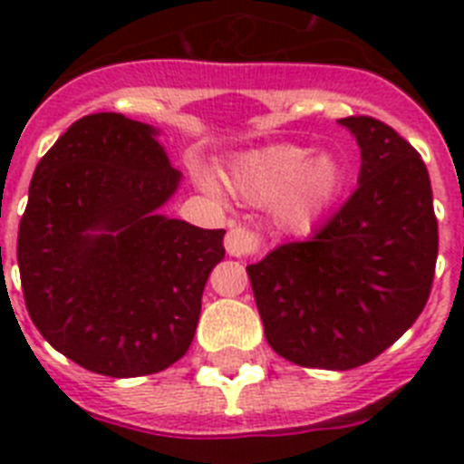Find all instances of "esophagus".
I'll list each match as a JSON object with an SVG mask.
<instances>
[{
    "label": "esophagus",
    "instance_id": "1",
    "mask_svg": "<svg viewBox=\"0 0 464 464\" xmlns=\"http://www.w3.org/2000/svg\"><path fill=\"white\" fill-rule=\"evenodd\" d=\"M260 246V239L257 235H253L251 229L246 227H229L227 235H225V251L232 257H246L253 256Z\"/></svg>",
    "mask_w": 464,
    "mask_h": 464
}]
</instances>
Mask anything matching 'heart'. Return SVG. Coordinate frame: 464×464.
<instances>
[{"mask_svg":"<svg viewBox=\"0 0 464 464\" xmlns=\"http://www.w3.org/2000/svg\"><path fill=\"white\" fill-rule=\"evenodd\" d=\"M229 188L246 202L269 207L290 232H309L325 218L343 188V167L332 153H314L299 143H274L235 158ZM208 192H218L202 179Z\"/></svg>","mask_w":464,"mask_h":464,"instance_id":"1","label":"heart"}]
</instances>
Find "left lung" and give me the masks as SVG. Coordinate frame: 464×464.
Segmentation results:
<instances>
[{"label":"left lung","instance_id":"8db88e82","mask_svg":"<svg viewBox=\"0 0 464 464\" xmlns=\"http://www.w3.org/2000/svg\"><path fill=\"white\" fill-rule=\"evenodd\" d=\"M339 125L360 149L358 190L311 241L248 265L265 337L299 367L353 370L413 325L430 297L437 218L423 160L367 116Z\"/></svg>","mask_w":464,"mask_h":464}]
</instances>
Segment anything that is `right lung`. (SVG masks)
I'll use <instances>...</instances> for the list:
<instances>
[{
    "mask_svg": "<svg viewBox=\"0 0 464 464\" xmlns=\"http://www.w3.org/2000/svg\"><path fill=\"white\" fill-rule=\"evenodd\" d=\"M158 137L122 113H92L32 176L18 232L24 304L44 339L94 374L132 379L181 360L225 257V229L162 213L181 171Z\"/></svg>",
    "mask_w": 464,
    "mask_h": 464,
    "instance_id": "add662e5",
    "label": "right lung"
}]
</instances>
